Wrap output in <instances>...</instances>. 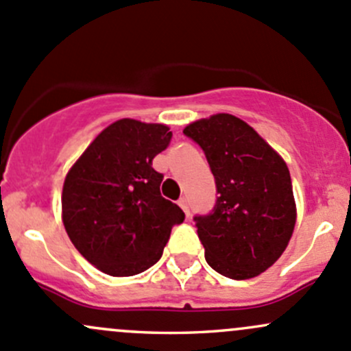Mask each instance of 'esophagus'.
Instances as JSON below:
<instances>
[{
    "label": "esophagus",
    "mask_w": 351,
    "mask_h": 351,
    "mask_svg": "<svg viewBox=\"0 0 351 351\" xmlns=\"http://www.w3.org/2000/svg\"><path fill=\"white\" fill-rule=\"evenodd\" d=\"M177 204L180 206V209H182V211L186 213L187 218H189V202H187L186 197H180V199H179V202H177Z\"/></svg>",
    "instance_id": "obj_1"
}]
</instances>
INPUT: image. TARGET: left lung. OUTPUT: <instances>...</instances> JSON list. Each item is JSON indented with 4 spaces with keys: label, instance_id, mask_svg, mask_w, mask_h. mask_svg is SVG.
I'll list each match as a JSON object with an SVG mask.
<instances>
[{
    "label": "left lung",
    "instance_id": "1",
    "mask_svg": "<svg viewBox=\"0 0 351 351\" xmlns=\"http://www.w3.org/2000/svg\"><path fill=\"white\" fill-rule=\"evenodd\" d=\"M216 179L215 211L197 216L209 267L234 280L265 272L287 248L298 218L287 164L248 123L228 113L189 123Z\"/></svg>",
    "mask_w": 351,
    "mask_h": 351
}]
</instances>
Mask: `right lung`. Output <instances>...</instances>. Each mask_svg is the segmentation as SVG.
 Instances as JSON below:
<instances>
[{
	"label": "right lung",
	"instance_id": "1",
	"mask_svg": "<svg viewBox=\"0 0 351 351\" xmlns=\"http://www.w3.org/2000/svg\"><path fill=\"white\" fill-rule=\"evenodd\" d=\"M172 132L164 123L123 118L111 123L69 169L62 223L89 263L113 277L143 272L162 256L184 213L160 196L162 174L152 167Z\"/></svg>",
	"mask_w": 351,
	"mask_h": 351
}]
</instances>
